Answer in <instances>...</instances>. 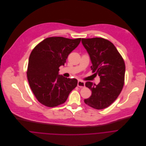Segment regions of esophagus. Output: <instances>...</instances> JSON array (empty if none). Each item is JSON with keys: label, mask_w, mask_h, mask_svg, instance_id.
I'll use <instances>...</instances> for the list:
<instances>
[{"label": "esophagus", "mask_w": 146, "mask_h": 146, "mask_svg": "<svg viewBox=\"0 0 146 146\" xmlns=\"http://www.w3.org/2000/svg\"><path fill=\"white\" fill-rule=\"evenodd\" d=\"M85 86V83L82 80H79L78 81V86L80 87H83Z\"/></svg>", "instance_id": "1"}]
</instances>
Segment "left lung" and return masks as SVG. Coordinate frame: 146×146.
I'll return each mask as SVG.
<instances>
[{
  "mask_svg": "<svg viewBox=\"0 0 146 146\" xmlns=\"http://www.w3.org/2000/svg\"><path fill=\"white\" fill-rule=\"evenodd\" d=\"M82 43L89 54L93 72L100 78L97 85L86 83L92 96L84 99V103L96 109H105L117 99L123 89L125 72L124 60L115 46L104 38H82Z\"/></svg>",
  "mask_w": 146,
  "mask_h": 146,
  "instance_id": "8db88e82",
  "label": "left lung"
}]
</instances>
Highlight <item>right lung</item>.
I'll list each match as a JSON object with an SVG mask.
<instances>
[{
  "mask_svg": "<svg viewBox=\"0 0 146 146\" xmlns=\"http://www.w3.org/2000/svg\"><path fill=\"white\" fill-rule=\"evenodd\" d=\"M81 38L62 37L45 38L32 51L29 59L27 76L31 88L42 105L54 107L66 102L78 80L59 75L68 54L79 44Z\"/></svg>",
  "mask_w": 146,
  "mask_h": 146,
  "instance_id": "add662e5",
  "label": "right lung"
}]
</instances>
